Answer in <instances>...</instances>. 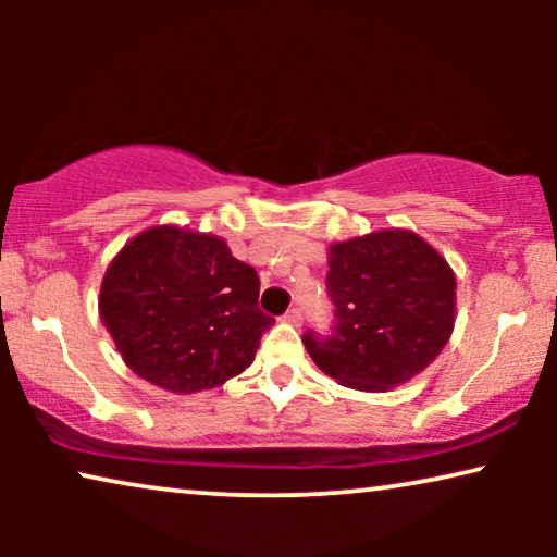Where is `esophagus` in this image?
<instances>
[{"label":"esophagus","mask_w":557,"mask_h":557,"mask_svg":"<svg viewBox=\"0 0 557 557\" xmlns=\"http://www.w3.org/2000/svg\"><path fill=\"white\" fill-rule=\"evenodd\" d=\"M301 319H304V314H301V309L299 307H292L284 314V322H288V324H294V326H299L301 324Z\"/></svg>","instance_id":"esophagus-1"}]
</instances>
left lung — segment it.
<instances>
[{
  "mask_svg": "<svg viewBox=\"0 0 557 557\" xmlns=\"http://www.w3.org/2000/svg\"><path fill=\"white\" fill-rule=\"evenodd\" d=\"M330 337L304 334L317 368L352 391L385 393L436 360L454 332L456 278L413 231L368 233L330 246Z\"/></svg>",
  "mask_w": 557,
  "mask_h": 557,
  "instance_id": "8db88e82",
  "label": "left lung"
}]
</instances>
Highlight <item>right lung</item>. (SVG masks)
<instances>
[{"label":"right lung","instance_id":"obj_1","mask_svg":"<svg viewBox=\"0 0 557 557\" xmlns=\"http://www.w3.org/2000/svg\"><path fill=\"white\" fill-rule=\"evenodd\" d=\"M258 273L223 238L154 225L106 269L98 311L124 362L170 393H200L253 362L273 319Z\"/></svg>","mask_w":557,"mask_h":557}]
</instances>
